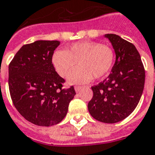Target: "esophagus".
I'll return each instance as SVG.
<instances>
[{"mask_svg":"<svg viewBox=\"0 0 155 155\" xmlns=\"http://www.w3.org/2000/svg\"><path fill=\"white\" fill-rule=\"evenodd\" d=\"M82 87L81 86H76V87H74V89H75V91H76V92H78V91H80V90L82 89Z\"/></svg>","mask_w":155,"mask_h":155,"instance_id":"obj_1","label":"esophagus"}]
</instances>
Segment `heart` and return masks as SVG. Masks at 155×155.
<instances>
[{"label":"heart","mask_w":155,"mask_h":155,"mask_svg":"<svg viewBox=\"0 0 155 155\" xmlns=\"http://www.w3.org/2000/svg\"><path fill=\"white\" fill-rule=\"evenodd\" d=\"M112 47L97 41H81L73 44L66 51H56L52 55V64L58 74L67 78L71 83H83L91 79L106 76L114 62Z\"/></svg>","instance_id":"heart-1"}]
</instances>
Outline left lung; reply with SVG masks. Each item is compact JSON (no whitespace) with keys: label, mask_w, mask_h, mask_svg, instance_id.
Masks as SVG:
<instances>
[{"label":"left lung","mask_w":155,"mask_h":155,"mask_svg":"<svg viewBox=\"0 0 155 155\" xmlns=\"http://www.w3.org/2000/svg\"><path fill=\"white\" fill-rule=\"evenodd\" d=\"M114 49L116 60L106 79L91 87L88 110L95 119L115 123L134 111L141 97L145 72L139 52L132 43L116 34L105 35Z\"/></svg>","instance_id":"obj_1"}]
</instances>
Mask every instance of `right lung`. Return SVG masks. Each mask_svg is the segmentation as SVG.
<instances>
[{"mask_svg": "<svg viewBox=\"0 0 155 155\" xmlns=\"http://www.w3.org/2000/svg\"><path fill=\"white\" fill-rule=\"evenodd\" d=\"M58 41L26 44L9 64V89L13 104L30 123L41 127L60 123L76 95L73 86L63 88L65 80L56 73L52 55Z\"/></svg>", "mask_w": 155, "mask_h": 155, "instance_id": "add662e5", "label": "right lung"}]
</instances>
